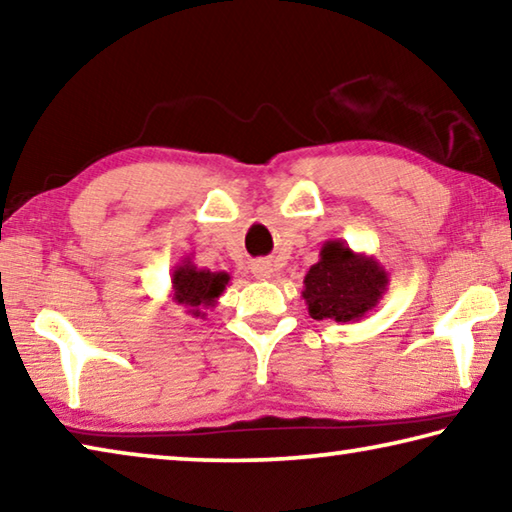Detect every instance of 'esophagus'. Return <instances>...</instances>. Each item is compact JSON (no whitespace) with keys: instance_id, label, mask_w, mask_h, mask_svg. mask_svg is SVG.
<instances>
[{"instance_id":"34e87169","label":"esophagus","mask_w":512,"mask_h":512,"mask_svg":"<svg viewBox=\"0 0 512 512\" xmlns=\"http://www.w3.org/2000/svg\"><path fill=\"white\" fill-rule=\"evenodd\" d=\"M253 275L257 277V280H268V277L273 275L271 262H255L253 264Z\"/></svg>"}]
</instances>
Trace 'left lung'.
Returning <instances> with one entry per match:
<instances>
[{"instance_id": "8db88e82", "label": "left lung", "mask_w": 512, "mask_h": 512, "mask_svg": "<svg viewBox=\"0 0 512 512\" xmlns=\"http://www.w3.org/2000/svg\"><path fill=\"white\" fill-rule=\"evenodd\" d=\"M386 291L388 273L375 257L354 253L341 239H329L305 275L302 298L314 320L357 323L379 305Z\"/></svg>"}]
</instances>
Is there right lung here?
<instances>
[{
	"mask_svg": "<svg viewBox=\"0 0 512 512\" xmlns=\"http://www.w3.org/2000/svg\"><path fill=\"white\" fill-rule=\"evenodd\" d=\"M230 284L225 271L198 268L192 257H185L171 273V300L185 309V314L205 318L207 309H214L221 293Z\"/></svg>",
	"mask_w": 512,
	"mask_h": 512,
	"instance_id": "add662e5",
	"label": "right lung"
}]
</instances>
